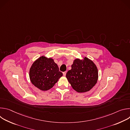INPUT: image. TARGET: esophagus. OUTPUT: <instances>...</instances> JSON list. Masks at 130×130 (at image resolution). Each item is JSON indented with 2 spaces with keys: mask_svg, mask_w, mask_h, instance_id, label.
<instances>
[{
  "mask_svg": "<svg viewBox=\"0 0 130 130\" xmlns=\"http://www.w3.org/2000/svg\"><path fill=\"white\" fill-rule=\"evenodd\" d=\"M63 76H66V72H63Z\"/></svg>",
  "mask_w": 130,
  "mask_h": 130,
  "instance_id": "esophagus-1",
  "label": "esophagus"
}]
</instances>
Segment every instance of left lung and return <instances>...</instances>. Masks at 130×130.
<instances>
[{
	"mask_svg": "<svg viewBox=\"0 0 130 130\" xmlns=\"http://www.w3.org/2000/svg\"><path fill=\"white\" fill-rule=\"evenodd\" d=\"M66 77L72 87L79 92H86L96 84L98 72L94 62L85 57L73 61L71 69L68 71Z\"/></svg>",
	"mask_w": 130,
	"mask_h": 130,
	"instance_id": "obj_1",
	"label": "left lung"
}]
</instances>
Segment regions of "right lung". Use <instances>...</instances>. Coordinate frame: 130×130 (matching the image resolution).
Instances as JSON below:
<instances>
[{
  "instance_id": "right-lung-1",
  "label": "right lung",
  "mask_w": 130,
  "mask_h": 130,
  "mask_svg": "<svg viewBox=\"0 0 130 130\" xmlns=\"http://www.w3.org/2000/svg\"><path fill=\"white\" fill-rule=\"evenodd\" d=\"M62 76L53 60L44 56L33 63L29 71L31 83L42 90L51 88Z\"/></svg>"
}]
</instances>
